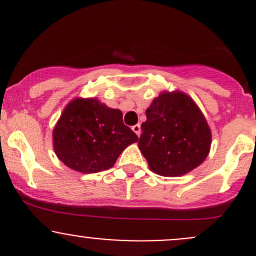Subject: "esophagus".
<instances>
[{
	"mask_svg": "<svg viewBox=\"0 0 256 256\" xmlns=\"http://www.w3.org/2000/svg\"><path fill=\"white\" fill-rule=\"evenodd\" d=\"M132 131L136 134V135L140 136L141 135V126H140V124H138V125H134L132 126Z\"/></svg>",
	"mask_w": 256,
	"mask_h": 256,
	"instance_id": "1",
	"label": "esophagus"
}]
</instances>
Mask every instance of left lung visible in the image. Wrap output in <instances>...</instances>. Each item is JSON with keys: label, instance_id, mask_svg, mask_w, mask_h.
<instances>
[{"label": "left lung", "instance_id": "left-lung-1", "mask_svg": "<svg viewBox=\"0 0 256 256\" xmlns=\"http://www.w3.org/2000/svg\"><path fill=\"white\" fill-rule=\"evenodd\" d=\"M146 118L138 148L152 172L183 176L207 158L212 131L190 95L180 90L162 92L147 108Z\"/></svg>", "mask_w": 256, "mask_h": 256}]
</instances>
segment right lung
Masks as SVG:
<instances>
[{"label": "right lung", "instance_id": "obj_1", "mask_svg": "<svg viewBox=\"0 0 256 256\" xmlns=\"http://www.w3.org/2000/svg\"><path fill=\"white\" fill-rule=\"evenodd\" d=\"M53 148L69 168L96 174L115 164L121 152L138 142V135L124 125L122 112L96 98H76L64 108L53 128Z\"/></svg>", "mask_w": 256, "mask_h": 256}]
</instances>
